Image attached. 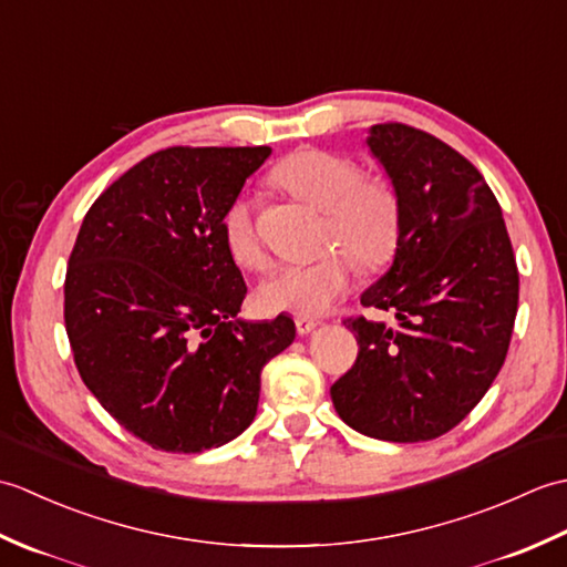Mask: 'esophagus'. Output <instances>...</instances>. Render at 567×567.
Segmentation results:
<instances>
[{
	"mask_svg": "<svg viewBox=\"0 0 567 567\" xmlns=\"http://www.w3.org/2000/svg\"><path fill=\"white\" fill-rule=\"evenodd\" d=\"M295 327H297V333L299 336H307L315 331L319 327V319H309V317H297L295 319Z\"/></svg>",
	"mask_w": 567,
	"mask_h": 567,
	"instance_id": "1",
	"label": "esophagus"
}]
</instances>
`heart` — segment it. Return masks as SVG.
<instances>
[{"instance_id":"b5f03b06","label":"heart","mask_w":567,"mask_h":567,"mask_svg":"<svg viewBox=\"0 0 567 567\" xmlns=\"http://www.w3.org/2000/svg\"><path fill=\"white\" fill-rule=\"evenodd\" d=\"M270 183L323 212L321 246L327 250L309 262L285 265L262 280L258 305L265 311L323 315L346 295L353 262L360 270H378L392 260L400 244L402 202L384 175L360 173V165L346 155L299 148L272 167ZM221 228L240 268H268V250L244 197L228 204Z\"/></svg>"}]
</instances>
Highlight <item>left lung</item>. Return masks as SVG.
Returning a JSON list of instances; mask_svg holds the SVG:
<instances>
[{
    "mask_svg": "<svg viewBox=\"0 0 567 567\" xmlns=\"http://www.w3.org/2000/svg\"><path fill=\"white\" fill-rule=\"evenodd\" d=\"M368 146L400 192L392 268L360 305L396 323L351 317L358 358L333 382L348 426L370 439L419 443L461 424L509 351L519 270L477 167L449 143L406 124H375Z\"/></svg>",
    "mask_w": 567,
    "mask_h": 567,
    "instance_id": "1",
    "label": "left lung"
}]
</instances>
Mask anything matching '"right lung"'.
Here are the masks:
<instances>
[{"mask_svg": "<svg viewBox=\"0 0 567 567\" xmlns=\"http://www.w3.org/2000/svg\"><path fill=\"white\" fill-rule=\"evenodd\" d=\"M268 146L148 155L94 199L65 272V331L82 382L136 439L167 453L234 441L258 412L260 370L295 321H244L248 287L224 212Z\"/></svg>", "mask_w": 567, "mask_h": 567, "instance_id": "1", "label": "right lung"}]
</instances>
